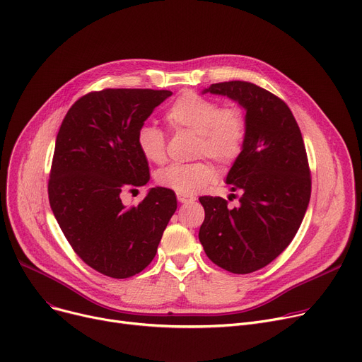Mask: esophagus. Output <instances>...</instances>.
I'll return each instance as SVG.
<instances>
[{
  "label": "esophagus",
  "mask_w": 362,
  "mask_h": 362,
  "mask_svg": "<svg viewBox=\"0 0 362 362\" xmlns=\"http://www.w3.org/2000/svg\"><path fill=\"white\" fill-rule=\"evenodd\" d=\"M197 198L195 197H189V195H179L177 194V201L180 202V204H191V202H194Z\"/></svg>",
  "instance_id": "esophagus-1"
}]
</instances>
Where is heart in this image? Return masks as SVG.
<instances>
[{
  "instance_id": "1",
  "label": "heart",
  "mask_w": 362,
  "mask_h": 362,
  "mask_svg": "<svg viewBox=\"0 0 362 362\" xmlns=\"http://www.w3.org/2000/svg\"><path fill=\"white\" fill-rule=\"evenodd\" d=\"M164 119L175 132L187 130L197 135L194 156L210 157L221 167L236 163L248 136V117L239 104L221 105L217 100L195 92H185L171 104ZM141 156L156 165L167 160L165 133L151 124H142L136 132ZM216 177L213 164L199 160L189 164H173L157 173V183L179 195H194Z\"/></svg>"
}]
</instances>
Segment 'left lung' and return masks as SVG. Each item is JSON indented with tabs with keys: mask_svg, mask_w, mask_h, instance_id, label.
<instances>
[{
	"mask_svg": "<svg viewBox=\"0 0 362 362\" xmlns=\"http://www.w3.org/2000/svg\"><path fill=\"white\" fill-rule=\"evenodd\" d=\"M205 92L226 95L246 110L248 136L226 179L242 192L239 205L201 197L199 242L218 267L248 274L276 259L299 229L311 197L307 151L291 108L274 93L243 81L213 83Z\"/></svg>",
	"mask_w": 362,
	"mask_h": 362,
	"instance_id": "left-lung-1",
	"label": "left lung"
}]
</instances>
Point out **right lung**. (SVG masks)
<instances>
[{"instance_id":"right-lung-1","label":"right lung","mask_w":362,"mask_h":362,"mask_svg":"<svg viewBox=\"0 0 362 362\" xmlns=\"http://www.w3.org/2000/svg\"><path fill=\"white\" fill-rule=\"evenodd\" d=\"M170 90L103 89L76 101L55 139L48 180L51 210L73 251L98 273L127 279L141 273L177 208L176 195L152 187L126 208L122 191L149 180L136 132ZM135 191V189H133Z\"/></svg>"}]
</instances>
